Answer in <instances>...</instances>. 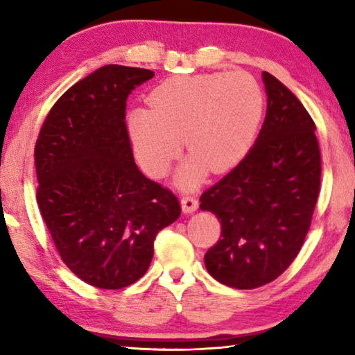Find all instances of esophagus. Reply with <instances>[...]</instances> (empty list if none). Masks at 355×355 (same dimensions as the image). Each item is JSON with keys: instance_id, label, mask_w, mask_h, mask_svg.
Returning a JSON list of instances; mask_svg holds the SVG:
<instances>
[{"instance_id": "esophagus-1", "label": "esophagus", "mask_w": 355, "mask_h": 355, "mask_svg": "<svg viewBox=\"0 0 355 355\" xmlns=\"http://www.w3.org/2000/svg\"><path fill=\"white\" fill-rule=\"evenodd\" d=\"M182 208L184 213H194L199 208V202L194 196H183L182 197Z\"/></svg>"}]
</instances>
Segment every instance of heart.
Segmentation results:
<instances>
[{
  "label": "heart",
  "mask_w": 355,
  "mask_h": 355,
  "mask_svg": "<svg viewBox=\"0 0 355 355\" xmlns=\"http://www.w3.org/2000/svg\"><path fill=\"white\" fill-rule=\"evenodd\" d=\"M150 110L127 114V128L136 158L150 175L161 177L184 147L211 172L235 166L250 147L263 112L257 81L244 71L173 76L148 95ZM199 164H186L178 183L191 186Z\"/></svg>",
  "instance_id": "heart-1"
}]
</instances>
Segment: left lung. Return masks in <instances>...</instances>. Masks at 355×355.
I'll use <instances>...</instances> for the list:
<instances>
[{
  "instance_id": "1",
  "label": "left lung",
  "mask_w": 355,
  "mask_h": 355,
  "mask_svg": "<svg viewBox=\"0 0 355 355\" xmlns=\"http://www.w3.org/2000/svg\"><path fill=\"white\" fill-rule=\"evenodd\" d=\"M266 119L235 169L200 196L220 239L205 266L227 286L252 290L279 277L297 257L320 196L321 153L315 122L277 78L263 71Z\"/></svg>"
}]
</instances>
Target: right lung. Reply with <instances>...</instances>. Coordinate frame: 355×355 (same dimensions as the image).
I'll list each match as a JSON object with an SVG mask.
<instances>
[{
  "label": "right lung",
  "instance_id": "1",
  "mask_svg": "<svg viewBox=\"0 0 355 355\" xmlns=\"http://www.w3.org/2000/svg\"><path fill=\"white\" fill-rule=\"evenodd\" d=\"M155 73L110 64L73 84L35 142L37 205L62 261L95 288L139 280L159 230L178 219L177 196L137 169L127 98Z\"/></svg>",
  "mask_w": 355,
  "mask_h": 355
}]
</instances>
